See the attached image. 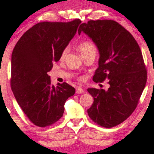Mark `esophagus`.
<instances>
[{
  "label": "esophagus",
  "instance_id": "obj_1",
  "mask_svg": "<svg viewBox=\"0 0 154 154\" xmlns=\"http://www.w3.org/2000/svg\"><path fill=\"white\" fill-rule=\"evenodd\" d=\"M76 92H77V94L83 93V89L82 87H80V86H79V87H77V89H76Z\"/></svg>",
  "mask_w": 154,
  "mask_h": 154
}]
</instances>
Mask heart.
<instances>
[{
    "instance_id": "b5f03b06",
    "label": "heart",
    "mask_w": 154,
    "mask_h": 154,
    "mask_svg": "<svg viewBox=\"0 0 154 154\" xmlns=\"http://www.w3.org/2000/svg\"><path fill=\"white\" fill-rule=\"evenodd\" d=\"M78 49L80 50L81 55L86 54V53H89V52H95L96 53V49H95V47L90 42H83L78 46ZM67 53H68V49H65L63 52H62V58L64 59V58L66 56Z\"/></svg>"
}]
</instances>
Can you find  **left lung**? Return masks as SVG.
Here are the masks:
<instances>
[{
    "label": "left lung",
    "instance_id": "1",
    "mask_svg": "<svg viewBox=\"0 0 154 154\" xmlns=\"http://www.w3.org/2000/svg\"><path fill=\"white\" fill-rule=\"evenodd\" d=\"M83 32L99 52L98 68L92 80L108 79L107 90L87 89L93 104L89 117L99 126L112 128L123 123L136 108L147 82V71L141 49L133 36L113 20H90L82 23Z\"/></svg>",
    "mask_w": 154,
    "mask_h": 154
}]
</instances>
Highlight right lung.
I'll use <instances>...</instances> for the list:
<instances>
[{"label":"right lung","instance_id":"obj_1","mask_svg":"<svg viewBox=\"0 0 154 154\" xmlns=\"http://www.w3.org/2000/svg\"><path fill=\"white\" fill-rule=\"evenodd\" d=\"M80 19L69 22H43L28 29L13 49L11 89L28 118L46 127L63 116L65 103L75 89L67 83L52 84L47 72L58 62L75 35Z\"/></svg>","mask_w":154,"mask_h":154}]
</instances>
